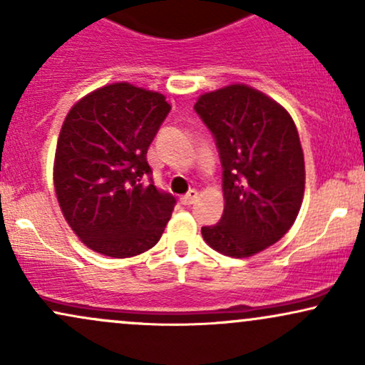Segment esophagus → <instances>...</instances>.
Masks as SVG:
<instances>
[{"label": "esophagus", "instance_id": "34e87169", "mask_svg": "<svg viewBox=\"0 0 365 365\" xmlns=\"http://www.w3.org/2000/svg\"><path fill=\"white\" fill-rule=\"evenodd\" d=\"M197 199H199V192H197L195 188H190V190H188L187 194L182 197V204H185V206H190V204H194Z\"/></svg>", "mask_w": 365, "mask_h": 365}]
</instances>
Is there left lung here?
Segmentation results:
<instances>
[{"label":"left lung","instance_id":"1","mask_svg":"<svg viewBox=\"0 0 365 365\" xmlns=\"http://www.w3.org/2000/svg\"><path fill=\"white\" fill-rule=\"evenodd\" d=\"M194 108L223 166V216L200 232L216 252L250 257L276 244L299 216L305 188L299 132L282 104L245 83L206 92Z\"/></svg>","mask_w":365,"mask_h":365}]
</instances>
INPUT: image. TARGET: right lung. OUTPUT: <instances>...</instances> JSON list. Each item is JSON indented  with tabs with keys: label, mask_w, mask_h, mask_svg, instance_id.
<instances>
[{
	"label": "right lung",
	"mask_w": 365,
	"mask_h": 365,
	"mask_svg": "<svg viewBox=\"0 0 365 365\" xmlns=\"http://www.w3.org/2000/svg\"><path fill=\"white\" fill-rule=\"evenodd\" d=\"M170 110L159 92L116 82L75 103L63 121L54 190L66 223L94 252L132 257L165 232L177 199L145 183V156Z\"/></svg>",
	"instance_id": "obj_1"
}]
</instances>
